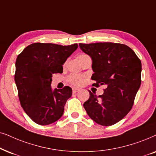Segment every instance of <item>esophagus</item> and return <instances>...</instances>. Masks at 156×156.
Returning <instances> with one entry per match:
<instances>
[{"label":"esophagus","mask_w":156,"mask_h":156,"mask_svg":"<svg viewBox=\"0 0 156 156\" xmlns=\"http://www.w3.org/2000/svg\"><path fill=\"white\" fill-rule=\"evenodd\" d=\"M72 90H73V93H76L78 92V91L80 90L79 89H78V88H73L72 89Z\"/></svg>","instance_id":"34e87169"}]
</instances>
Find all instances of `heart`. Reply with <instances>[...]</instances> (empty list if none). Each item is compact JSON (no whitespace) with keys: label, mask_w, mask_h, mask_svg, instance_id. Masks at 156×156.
<instances>
[{"label":"heart","mask_w":156,"mask_h":156,"mask_svg":"<svg viewBox=\"0 0 156 156\" xmlns=\"http://www.w3.org/2000/svg\"><path fill=\"white\" fill-rule=\"evenodd\" d=\"M86 55H87L83 53L80 54V55H78V59L80 60L81 58L86 56ZM68 80L72 85H73V86H79L80 85H82L83 83V78L82 77L77 76V75H75V74L70 75V76H68Z\"/></svg>","instance_id":"b5f03b06"}]
</instances>
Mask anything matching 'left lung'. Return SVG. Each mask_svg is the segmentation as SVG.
<instances>
[{
    "label": "left lung",
    "instance_id": "left-lung-1",
    "mask_svg": "<svg viewBox=\"0 0 156 156\" xmlns=\"http://www.w3.org/2000/svg\"><path fill=\"white\" fill-rule=\"evenodd\" d=\"M79 46L93 61L91 79L95 82L93 86H106L98 96L89 91L90 98L84 103V108L96 123L113 125L133 105L141 83L140 60L130 47L121 43H79Z\"/></svg>",
    "mask_w": 156,
    "mask_h": 156
}]
</instances>
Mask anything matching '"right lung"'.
Returning a JSON list of instances; mask_svg holds the SVG:
<instances>
[{
    "mask_svg": "<svg viewBox=\"0 0 156 156\" xmlns=\"http://www.w3.org/2000/svg\"><path fill=\"white\" fill-rule=\"evenodd\" d=\"M77 48V43L61 45L35 43L18 55L15 82L20 105L38 125H49L63 115L64 105L71 96L72 89L65 86L53 90L52 76L63 73V65Z\"/></svg>",
    "mask_w": 156,
    "mask_h": 156,
    "instance_id": "right-lung-1",
    "label": "right lung"
}]
</instances>
